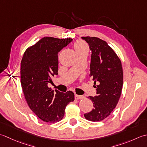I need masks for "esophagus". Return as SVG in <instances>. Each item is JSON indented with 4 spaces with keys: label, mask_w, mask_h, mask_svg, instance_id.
I'll use <instances>...</instances> for the list:
<instances>
[{
    "label": "esophagus",
    "mask_w": 147,
    "mask_h": 147,
    "mask_svg": "<svg viewBox=\"0 0 147 147\" xmlns=\"http://www.w3.org/2000/svg\"><path fill=\"white\" fill-rule=\"evenodd\" d=\"M84 97V96L82 95H78V94L75 95V98H76V100H80V99H82Z\"/></svg>",
    "instance_id": "esophagus-1"
}]
</instances>
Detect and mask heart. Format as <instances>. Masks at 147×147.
<instances>
[{
	"label": "heart",
	"instance_id": "heart-1",
	"mask_svg": "<svg viewBox=\"0 0 147 147\" xmlns=\"http://www.w3.org/2000/svg\"><path fill=\"white\" fill-rule=\"evenodd\" d=\"M74 49L77 53H88L89 48L86 42L82 40H78L74 44Z\"/></svg>",
	"mask_w": 147,
	"mask_h": 147
}]
</instances>
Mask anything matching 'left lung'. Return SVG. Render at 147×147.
I'll list each match as a JSON object with an SVG mask.
<instances>
[{
    "mask_svg": "<svg viewBox=\"0 0 147 147\" xmlns=\"http://www.w3.org/2000/svg\"><path fill=\"white\" fill-rule=\"evenodd\" d=\"M92 51L90 74L96 96H90L94 109L84 114L92 122L101 121L109 117L121 97L123 86V71L121 59L106 41L95 37H82Z\"/></svg>",
    "mask_w": 147,
    "mask_h": 147,
    "instance_id": "obj_1",
    "label": "left lung"
}]
</instances>
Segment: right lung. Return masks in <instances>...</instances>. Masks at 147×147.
Wrapping results in <instances>:
<instances>
[{
	"label": "right lung",
	"instance_id": "add662e5",
	"mask_svg": "<svg viewBox=\"0 0 147 147\" xmlns=\"http://www.w3.org/2000/svg\"><path fill=\"white\" fill-rule=\"evenodd\" d=\"M71 40L45 37L23 54L20 74L24 96L32 111L44 122L60 121L66 107L75 100L72 91L54 92L47 86L51 77L58 75V52Z\"/></svg>",
	"mask_w": 147,
	"mask_h": 147
}]
</instances>
